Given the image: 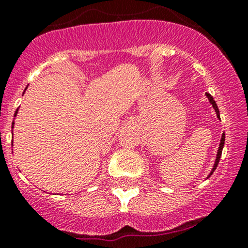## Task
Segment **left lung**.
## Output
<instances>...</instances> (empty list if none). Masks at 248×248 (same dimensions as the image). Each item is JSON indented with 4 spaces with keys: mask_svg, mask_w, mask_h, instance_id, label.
<instances>
[{
    "mask_svg": "<svg viewBox=\"0 0 248 248\" xmlns=\"http://www.w3.org/2000/svg\"><path fill=\"white\" fill-rule=\"evenodd\" d=\"M206 97H207V98H208L209 103H210V104H212L213 108H214L215 113H217V119H219V121H220V111H219V108H217V103H215L214 98H213V97H212V95H210V94H209V93H206ZM223 145H225V132H223V134H222V136H221V140H220V144H219V148H217V157H215V162H214V164H213V168H212V170H210V172H209V174H208V176H207V178H209L210 176H212V175H213V172H214V170H215V169H217V164H219V161H220V157H221V154H222V149H223Z\"/></svg>",
    "mask_w": 248,
    "mask_h": 248,
    "instance_id": "1",
    "label": "left lung"
}]
</instances>
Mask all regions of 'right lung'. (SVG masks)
<instances>
[{
  "mask_svg": "<svg viewBox=\"0 0 248 248\" xmlns=\"http://www.w3.org/2000/svg\"><path fill=\"white\" fill-rule=\"evenodd\" d=\"M26 89H27V87H26ZM26 89H25V91H26ZM17 111H18V108H17V110L16 111H15V114H14V117H16V114H17ZM15 119V118H14ZM14 122H13V124H12V129H14ZM13 145V144H12Z\"/></svg>",
  "mask_w": 248,
  "mask_h": 248,
  "instance_id": "obj_1",
  "label": "right lung"
}]
</instances>
